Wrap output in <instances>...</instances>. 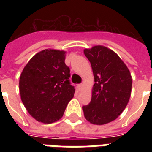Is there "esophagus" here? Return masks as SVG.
I'll return each mask as SVG.
<instances>
[{
  "mask_svg": "<svg viewBox=\"0 0 152 152\" xmlns=\"http://www.w3.org/2000/svg\"><path fill=\"white\" fill-rule=\"evenodd\" d=\"M82 87H83V83H79L78 85H77V88H78L79 90H80Z\"/></svg>",
  "mask_w": 152,
  "mask_h": 152,
  "instance_id": "esophagus-1",
  "label": "esophagus"
}]
</instances>
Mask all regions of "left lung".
<instances>
[{"instance_id": "left-lung-1", "label": "left lung", "mask_w": 152, "mask_h": 152, "mask_svg": "<svg viewBox=\"0 0 152 152\" xmlns=\"http://www.w3.org/2000/svg\"><path fill=\"white\" fill-rule=\"evenodd\" d=\"M83 52L95 77L91 102L82 107L84 117L92 124L104 125L115 120L127 106L131 74L118 55L105 46H95Z\"/></svg>"}]
</instances>
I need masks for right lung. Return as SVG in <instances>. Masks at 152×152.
I'll return each instance as SVG.
<instances>
[{
  "label": "right lung",
  "instance_id": "add662e5",
  "mask_svg": "<svg viewBox=\"0 0 152 152\" xmlns=\"http://www.w3.org/2000/svg\"><path fill=\"white\" fill-rule=\"evenodd\" d=\"M64 54V51L55 50L38 53L20 75L21 100L38 121L50 124L59 120L74 96L75 88L70 83Z\"/></svg>",
  "mask_w": 152,
  "mask_h": 152
}]
</instances>
